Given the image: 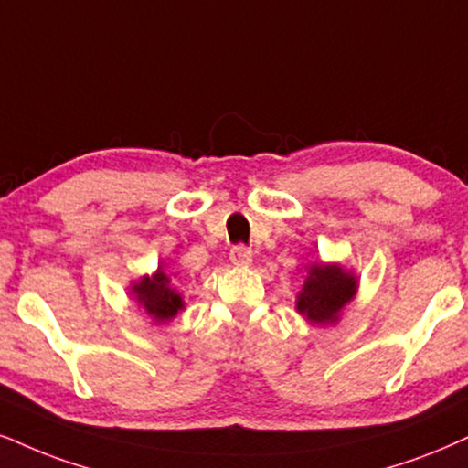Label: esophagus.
<instances>
[{"label":"esophagus","instance_id":"obj_1","mask_svg":"<svg viewBox=\"0 0 468 468\" xmlns=\"http://www.w3.org/2000/svg\"><path fill=\"white\" fill-rule=\"evenodd\" d=\"M229 261H232V264H236V267H250L253 262V253L247 250V247L239 245L229 251Z\"/></svg>","mask_w":468,"mask_h":468}]
</instances>
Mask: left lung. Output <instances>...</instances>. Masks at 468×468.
Here are the masks:
<instances>
[{"mask_svg":"<svg viewBox=\"0 0 468 468\" xmlns=\"http://www.w3.org/2000/svg\"><path fill=\"white\" fill-rule=\"evenodd\" d=\"M360 280L354 271L338 262H313L305 267L302 291L295 308L310 325L327 327L340 321V314L357 295Z\"/></svg>","mask_w":468,"mask_h":468,"instance_id":"1","label":"left lung"}]
</instances>
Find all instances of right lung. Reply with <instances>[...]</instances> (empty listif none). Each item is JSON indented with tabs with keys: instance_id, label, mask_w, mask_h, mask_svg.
I'll list each match as a JSON object with an SVG mask.
<instances>
[{
	"instance_id": "add662e5",
	"label": "right lung",
	"mask_w": 468,
	"mask_h": 468,
	"mask_svg": "<svg viewBox=\"0 0 468 468\" xmlns=\"http://www.w3.org/2000/svg\"><path fill=\"white\" fill-rule=\"evenodd\" d=\"M171 280L173 275L165 269V264H158L152 275H141L128 286L132 299L152 316L155 325H165L184 310L182 292L173 286Z\"/></svg>"
}]
</instances>
